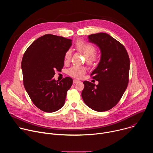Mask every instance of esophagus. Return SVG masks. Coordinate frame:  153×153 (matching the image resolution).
Returning <instances> with one entry per match:
<instances>
[{
	"label": "esophagus",
	"mask_w": 153,
	"mask_h": 153,
	"mask_svg": "<svg viewBox=\"0 0 153 153\" xmlns=\"http://www.w3.org/2000/svg\"><path fill=\"white\" fill-rule=\"evenodd\" d=\"M79 82H80V81L78 80H76V79H74V80H73V83H74V84H76V83H78Z\"/></svg>",
	"instance_id": "esophagus-1"
}]
</instances>
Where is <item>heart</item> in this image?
I'll use <instances>...</instances> for the list:
<instances>
[{
  "label": "heart",
  "mask_w": 153,
  "mask_h": 153,
  "mask_svg": "<svg viewBox=\"0 0 153 153\" xmlns=\"http://www.w3.org/2000/svg\"><path fill=\"white\" fill-rule=\"evenodd\" d=\"M76 48L77 51L82 53L86 57V62L89 64H93L97 60V56L95 54L96 49L95 47L90 43L82 40H79L76 43ZM71 57V51L68 50L65 54V61L68 62ZM86 73V68L83 67L73 66L68 69V74L71 77L75 78H81Z\"/></svg>",
  "instance_id": "1"
}]
</instances>
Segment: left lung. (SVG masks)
Here are the masks:
<instances>
[{"label": "left lung", "instance_id": "8db88e82", "mask_svg": "<svg viewBox=\"0 0 153 153\" xmlns=\"http://www.w3.org/2000/svg\"><path fill=\"white\" fill-rule=\"evenodd\" d=\"M88 40L97 45L101 51L100 62L91 74L99 84L84 81L82 97L92 110L108 111L117 105L127 88L129 56L122 43L106 33L89 35Z\"/></svg>", "mask_w": 153, "mask_h": 153}]
</instances>
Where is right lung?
I'll list each match as a JSON object with an SVG mask.
<instances>
[{
  "mask_svg": "<svg viewBox=\"0 0 153 153\" xmlns=\"http://www.w3.org/2000/svg\"><path fill=\"white\" fill-rule=\"evenodd\" d=\"M71 41L45 34L34 40L24 54L21 67L24 87L33 103L44 112L60 109L73 84L70 77L60 82L53 79L55 71L63 68L65 54L71 46Z\"/></svg>",
  "mask_w": 153,
  "mask_h": 153,
  "instance_id": "right-lung-1",
  "label": "right lung"
}]
</instances>
